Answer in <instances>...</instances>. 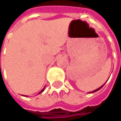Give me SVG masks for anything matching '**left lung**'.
<instances>
[{"mask_svg":"<svg viewBox=\"0 0 121 121\" xmlns=\"http://www.w3.org/2000/svg\"><path fill=\"white\" fill-rule=\"evenodd\" d=\"M106 82H105V83H106ZM105 83H104V84H103V85L101 86H100V87H99V88H97V89L94 90H93V91H92V92H88V93H94V92H97V91H98V90H100V89H101V88H102V87H103V86H104V84H105Z\"/></svg>","mask_w":121,"mask_h":121,"instance_id":"left-lung-1","label":"left lung"}]
</instances>
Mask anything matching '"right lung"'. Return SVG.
Here are the masks:
<instances>
[{"instance_id":"obj_1","label":"right lung","mask_w":121,"mask_h":121,"mask_svg":"<svg viewBox=\"0 0 121 121\" xmlns=\"http://www.w3.org/2000/svg\"><path fill=\"white\" fill-rule=\"evenodd\" d=\"M45 86H44L43 88V89H42V90H41V91H40L38 93V94H41V93H42V92H43V91H44V90H45ZM25 96H27V97H28V96H26V95H25Z\"/></svg>"}]
</instances>
